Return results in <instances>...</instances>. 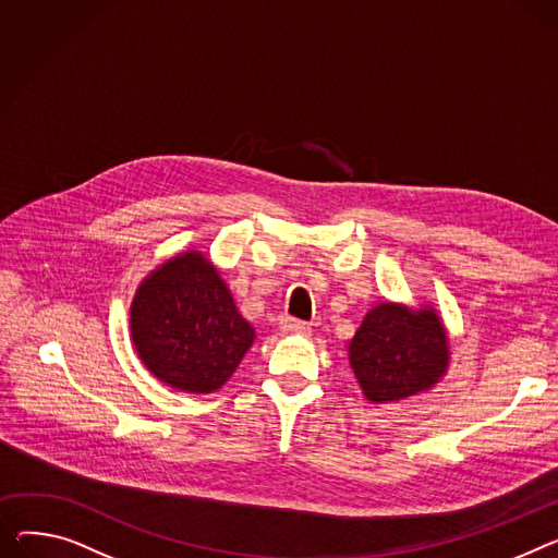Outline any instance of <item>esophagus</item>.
I'll use <instances>...</instances> for the list:
<instances>
[{
    "label": "esophagus",
    "mask_w": 558,
    "mask_h": 558,
    "mask_svg": "<svg viewBox=\"0 0 558 558\" xmlns=\"http://www.w3.org/2000/svg\"><path fill=\"white\" fill-rule=\"evenodd\" d=\"M280 329H282V333H299V337H310V331H312V327L307 323L289 318V316H284L280 320Z\"/></svg>",
    "instance_id": "obj_1"
}]
</instances>
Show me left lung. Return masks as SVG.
I'll return each mask as SVG.
<instances>
[{"label": "left lung", "instance_id": "8db88e82", "mask_svg": "<svg viewBox=\"0 0 558 558\" xmlns=\"http://www.w3.org/2000/svg\"><path fill=\"white\" fill-rule=\"evenodd\" d=\"M354 377L369 403H395L430 390L451 363L449 333L433 305L384 301L348 343Z\"/></svg>", "mask_w": 558, "mask_h": 558}]
</instances>
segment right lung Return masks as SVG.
Wrapping results in <instances>:
<instances>
[{"label":"right lung","mask_w":558,"mask_h":558,"mask_svg":"<svg viewBox=\"0 0 558 558\" xmlns=\"http://www.w3.org/2000/svg\"><path fill=\"white\" fill-rule=\"evenodd\" d=\"M138 359L166 386L208 395L225 386L255 341L231 289L202 251H185L138 284L130 307Z\"/></svg>","instance_id":"1"}]
</instances>
